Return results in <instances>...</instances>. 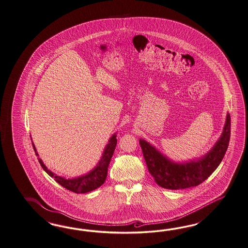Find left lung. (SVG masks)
Returning a JSON list of instances; mask_svg holds the SVG:
<instances>
[{"instance_id": "8db88e82", "label": "left lung", "mask_w": 248, "mask_h": 248, "mask_svg": "<svg viewBox=\"0 0 248 248\" xmlns=\"http://www.w3.org/2000/svg\"><path fill=\"white\" fill-rule=\"evenodd\" d=\"M230 137L231 117L227 113L219 139L207 154L198 159L176 162L163 155L145 139H139V144L155 182L163 188L179 190L197 186L209 177L223 159L228 149Z\"/></svg>"}]
</instances>
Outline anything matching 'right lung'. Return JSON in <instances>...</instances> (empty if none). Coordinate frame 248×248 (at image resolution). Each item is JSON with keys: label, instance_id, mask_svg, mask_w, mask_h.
I'll return each mask as SVG.
<instances>
[{"label": "right lung", "instance_id": "add662e5", "mask_svg": "<svg viewBox=\"0 0 248 248\" xmlns=\"http://www.w3.org/2000/svg\"><path fill=\"white\" fill-rule=\"evenodd\" d=\"M116 137H117V135H116V133H114L109 138V142L103 150L101 157L98 161V163L96 164V166L91 170H89L88 173H85L81 176L74 177V178H65V177L60 176L47 168L46 165L43 163L42 159L40 158L38 159L40 161L42 169L50 175V177L54 178V180L64 188L72 191L74 193H77V194L89 193V192L98 188L100 186H102L106 180L109 161L113 155L114 149H115L116 144H117ZM32 146L35 150L36 155L39 156L34 143H32Z\"/></svg>", "mask_w": 248, "mask_h": 248}]
</instances>
